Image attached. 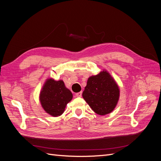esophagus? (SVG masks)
Instances as JSON below:
<instances>
[{
  "mask_svg": "<svg viewBox=\"0 0 161 161\" xmlns=\"http://www.w3.org/2000/svg\"><path fill=\"white\" fill-rule=\"evenodd\" d=\"M76 96L78 97H80L82 96V92H77V93H76Z\"/></svg>",
  "mask_w": 161,
  "mask_h": 161,
  "instance_id": "esophagus-1",
  "label": "esophagus"
}]
</instances>
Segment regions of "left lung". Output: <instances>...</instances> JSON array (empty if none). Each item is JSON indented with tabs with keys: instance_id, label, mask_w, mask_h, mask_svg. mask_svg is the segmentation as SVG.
<instances>
[{
	"instance_id": "obj_1",
	"label": "left lung",
	"mask_w": 161,
	"mask_h": 161,
	"mask_svg": "<svg viewBox=\"0 0 161 161\" xmlns=\"http://www.w3.org/2000/svg\"><path fill=\"white\" fill-rule=\"evenodd\" d=\"M119 96L118 86L107 71L89 78L82 97L97 114L104 115L114 109Z\"/></svg>"
}]
</instances>
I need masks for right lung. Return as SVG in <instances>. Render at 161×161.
<instances>
[{
    "label": "right lung",
    "mask_w": 161,
    "mask_h": 161,
    "mask_svg": "<svg viewBox=\"0 0 161 161\" xmlns=\"http://www.w3.org/2000/svg\"><path fill=\"white\" fill-rule=\"evenodd\" d=\"M40 102L47 114L57 117L64 111L66 105L72 99V94L62 80L48 79L40 93Z\"/></svg>",
    "instance_id": "right-lung-1"
}]
</instances>
